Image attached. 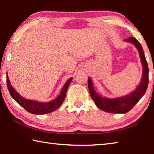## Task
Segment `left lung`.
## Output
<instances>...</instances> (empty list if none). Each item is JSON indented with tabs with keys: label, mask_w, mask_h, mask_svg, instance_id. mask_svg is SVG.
<instances>
[{
	"label": "left lung",
	"mask_w": 154,
	"mask_h": 154,
	"mask_svg": "<svg viewBox=\"0 0 154 154\" xmlns=\"http://www.w3.org/2000/svg\"><path fill=\"white\" fill-rule=\"evenodd\" d=\"M124 41L131 43L136 47L139 52V55L143 66L142 79L140 84L136 90L128 95L116 98H107L102 97L94 89L93 83L90 78H88V83L90 94L94 102L99 109L104 111L111 113H126L134 107V106L139 102L143 96L145 94L149 83V68L146 60L144 52L141 45L134 37H130Z\"/></svg>",
	"instance_id": "obj_1"
}]
</instances>
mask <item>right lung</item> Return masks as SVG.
Here are the masks:
<instances>
[{
	"mask_svg": "<svg viewBox=\"0 0 154 154\" xmlns=\"http://www.w3.org/2000/svg\"><path fill=\"white\" fill-rule=\"evenodd\" d=\"M72 78L67 81L64 85L62 88L61 92L60 95L56 99H54L51 102L49 103H41L37 102L35 100H31L28 99H26L21 96L16 91L14 90V88L12 87L11 83L9 82L8 75H7V85L10 94L12 96V98L19 104L20 106H22L23 108L26 109L27 111L32 114L37 115H43L49 113L50 112L56 110L58 109L60 105L64 102L65 96H66V91L69 85L71 83Z\"/></svg>",
	"mask_w": 154,
	"mask_h": 154,
	"instance_id": "add662e5",
	"label": "right lung"
}]
</instances>
